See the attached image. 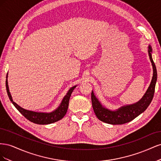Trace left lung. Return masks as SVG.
Segmentation results:
<instances>
[{"label":"left lung","instance_id":"8db88e82","mask_svg":"<svg viewBox=\"0 0 161 161\" xmlns=\"http://www.w3.org/2000/svg\"><path fill=\"white\" fill-rule=\"evenodd\" d=\"M152 52L153 49L149 45L148 47V53L150 60L152 63L153 76L147 91L138 102L133 104L121 106L118 109L111 110L101 104L95 95L94 92L92 91V106L97 118L100 121L112 125L124 124L133 120L147 109L153 99L155 85L157 80V72L152 58Z\"/></svg>","mask_w":161,"mask_h":161}]
</instances>
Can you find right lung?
I'll return each instance as SVG.
<instances>
[{"mask_svg": "<svg viewBox=\"0 0 161 161\" xmlns=\"http://www.w3.org/2000/svg\"><path fill=\"white\" fill-rule=\"evenodd\" d=\"M8 73L7 75V79H6V89L7 92L8 96L9 99L11 100L12 103L15 107L16 109L20 112V113L25 117L26 119L30 120L33 123L40 125H46V124H50L54 123L56 121L60 120L64 118V116L66 115L68 108H69V100L72 91H74L76 85L72 86L71 88L67 92L66 95L64 97V98L62 100L60 105L58 107L57 109L53 110L52 112H38V111H33L31 110H27L24 109L21 107L17 105L16 103H14L13 100L11 92L9 91L8 85Z\"/></svg>", "mask_w": 161, "mask_h": 161, "instance_id": "add662e5", "label": "right lung"}]
</instances>
